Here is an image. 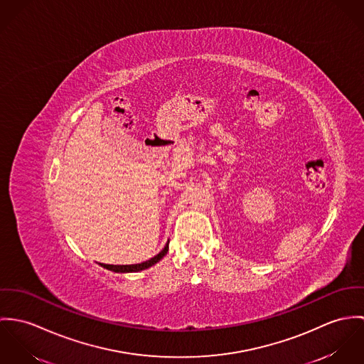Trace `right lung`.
Wrapping results in <instances>:
<instances>
[{"instance_id": "right-lung-1", "label": "right lung", "mask_w": 364, "mask_h": 364, "mask_svg": "<svg viewBox=\"0 0 364 364\" xmlns=\"http://www.w3.org/2000/svg\"><path fill=\"white\" fill-rule=\"evenodd\" d=\"M167 251H168V244L164 245V248H163L159 254H156V255L152 257L151 259L144 261V262H141V264H135V265H109V264H102V267L106 268V269H109V271L122 272V274H125V272H139V271H144V269H146V268L155 265L156 262H159L163 257L167 254Z\"/></svg>"}]
</instances>
